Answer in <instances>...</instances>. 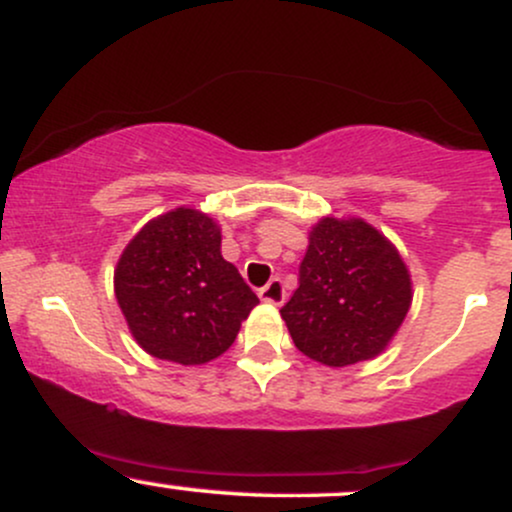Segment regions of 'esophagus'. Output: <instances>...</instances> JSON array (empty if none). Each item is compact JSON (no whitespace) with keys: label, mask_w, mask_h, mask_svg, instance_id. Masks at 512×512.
Returning <instances> with one entry per match:
<instances>
[{"label":"esophagus","mask_w":512,"mask_h":512,"mask_svg":"<svg viewBox=\"0 0 512 512\" xmlns=\"http://www.w3.org/2000/svg\"><path fill=\"white\" fill-rule=\"evenodd\" d=\"M260 300L269 305H281L286 300V288H283L281 279H272L267 286L260 288Z\"/></svg>","instance_id":"obj_1"}]
</instances>
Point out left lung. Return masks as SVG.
<instances>
[{
  "mask_svg": "<svg viewBox=\"0 0 512 512\" xmlns=\"http://www.w3.org/2000/svg\"><path fill=\"white\" fill-rule=\"evenodd\" d=\"M298 288L281 319L295 348L324 367L384 353L412 305V279L396 245L360 217L312 224Z\"/></svg>",
  "mask_w": 512,
  "mask_h": 512,
  "instance_id": "left-lung-1",
  "label": "left lung"
}]
</instances>
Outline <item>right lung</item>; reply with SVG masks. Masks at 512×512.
Wrapping results in <instances>:
<instances>
[{"label": "right lung", "instance_id": "obj_1", "mask_svg": "<svg viewBox=\"0 0 512 512\" xmlns=\"http://www.w3.org/2000/svg\"><path fill=\"white\" fill-rule=\"evenodd\" d=\"M114 295L147 355L207 365L236 341L260 300L221 257V226L193 207L150 219L114 267Z\"/></svg>", "mask_w": 512, "mask_h": 512}]
</instances>
